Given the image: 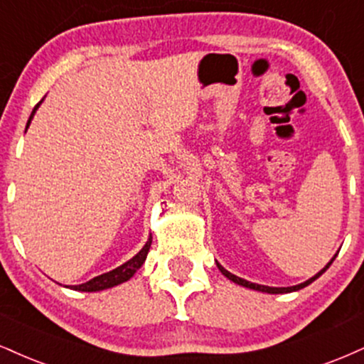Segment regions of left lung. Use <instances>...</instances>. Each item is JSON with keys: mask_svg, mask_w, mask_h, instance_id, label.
<instances>
[{"mask_svg": "<svg viewBox=\"0 0 364 364\" xmlns=\"http://www.w3.org/2000/svg\"><path fill=\"white\" fill-rule=\"evenodd\" d=\"M336 257V256H334ZM334 257H332V259L327 262V266L326 268H323L322 271H318L317 274H315L314 278H310V279H307V282L305 283H300V284H295V287H288V288H273V287H264V284H257V283H251V282H247V279H242V278H239V277H235V274H232V273H229V271H227L225 268H222L220 264H217L218 266V269L222 271V274H224V277H227L230 279V282H234V283H237V284H242V287H246V288H251V290H257V291H264V293H290V291H296V290H301V288H305L307 287V284H310L312 282H315V279H317L318 277H321V274L323 273V271H326L327 268H329V266L332 264V261H334Z\"/></svg>", "mask_w": 364, "mask_h": 364, "instance_id": "left-lung-1", "label": "left lung"}]
</instances>
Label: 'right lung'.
Here are the masks:
<instances>
[{
    "label": "right lung",
    "instance_id": "obj_1",
    "mask_svg": "<svg viewBox=\"0 0 364 364\" xmlns=\"http://www.w3.org/2000/svg\"><path fill=\"white\" fill-rule=\"evenodd\" d=\"M42 102H38L37 105H35L32 115H30L28 118V124H27V129L30 125V122H32V118L35 115V112H37L38 105H41ZM151 242L152 239H149L146 242V246H144L140 251L135 254V256L132 257L130 261L124 262L122 266H118V268H115L113 271H110V273H105V274H100V277H95L93 279H90V282L82 283V284H76V287H73V290H80V291H100V290H105V288H112L115 287V284H120L127 282V279H130L134 277V273L137 271L140 266L144 264V261H146L147 257V252H149V247H151Z\"/></svg>",
    "mask_w": 364,
    "mask_h": 364
}]
</instances>
